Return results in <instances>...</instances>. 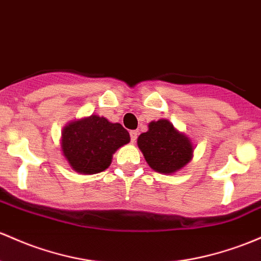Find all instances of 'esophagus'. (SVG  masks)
Segmentation results:
<instances>
[{"instance_id":"obj_1","label":"esophagus","mask_w":261,"mask_h":261,"mask_svg":"<svg viewBox=\"0 0 261 261\" xmlns=\"http://www.w3.org/2000/svg\"><path fill=\"white\" fill-rule=\"evenodd\" d=\"M137 135H139V131H136V130H133V131H130L131 142H135V141H136V139H137Z\"/></svg>"}]
</instances>
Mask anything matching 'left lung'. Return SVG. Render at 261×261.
Here are the masks:
<instances>
[{
    "instance_id": "8db88e82",
    "label": "left lung",
    "mask_w": 261,
    "mask_h": 261,
    "mask_svg": "<svg viewBox=\"0 0 261 261\" xmlns=\"http://www.w3.org/2000/svg\"><path fill=\"white\" fill-rule=\"evenodd\" d=\"M137 146L153 171L172 174L182 170L193 157L194 146L187 135L167 119L151 121L148 130L137 139Z\"/></svg>"
}]
</instances>
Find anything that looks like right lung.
I'll use <instances>...</instances> for the list:
<instances>
[{
	"instance_id": "obj_1",
	"label": "right lung",
	"mask_w": 261,
	"mask_h": 261,
	"mask_svg": "<svg viewBox=\"0 0 261 261\" xmlns=\"http://www.w3.org/2000/svg\"><path fill=\"white\" fill-rule=\"evenodd\" d=\"M128 142L130 135L121 124L90 115L73 120L63 127L61 150L71 170L95 174L107 170L117 148Z\"/></svg>"
}]
</instances>
